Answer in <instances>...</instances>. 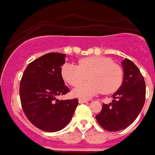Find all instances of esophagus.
I'll return each mask as SVG.
<instances>
[{"label":"esophagus","mask_w":155,"mask_h":155,"mask_svg":"<svg viewBox=\"0 0 155 155\" xmlns=\"http://www.w3.org/2000/svg\"><path fill=\"white\" fill-rule=\"evenodd\" d=\"M78 101L79 103H86V102H88L87 100H85V99H79Z\"/></svg>","instance_id":"34e87169"}]
</instances>
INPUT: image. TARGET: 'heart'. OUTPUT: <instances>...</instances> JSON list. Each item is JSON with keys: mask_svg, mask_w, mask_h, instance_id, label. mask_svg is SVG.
I'll use <instances>...</instances> for the list:
<instances>
[{"mask_svg": "<svg viewBox=\"0 0 155 155\" xmlns=\"http://www.w3.org/2000/svg\"><path fill=\"white\" fill-rule=\"evenodd\" d=\"M88 76L91 81L81 84ZM61 76L72 86L81 84L73 91L76 97L90 98L102 92L111 94L118 90L123 79V71L110 58L94 56L82 58L78 65L64 64Z\"/></svg>", "mask_w": 155, "mask_h": 155, "instance_id": "b5f03b06", "label": "heart"}]
</instances>
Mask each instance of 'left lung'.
Listing matches in <instances>:
<instances>
[{
  "mask_svg": "<svg viewBox=\"0 0 155 155\" xmlns=\"http://www.w3.org/2000/svg\"><path fill=\"white\" fill-rule=\"evenodd\" d=\"M123 81L112 95L113 102L103 104L96 115L98 124L106 130H124L133 123L140 114L146 100V83L140 70L133 61H122Z\"/></svg>",
  "mask_w": 155,
  "mask_h": 155,
  "instance_id": "left-lung-1",
  "label": "left lung"
}]
</instances>
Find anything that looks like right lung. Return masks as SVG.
<instances>
[{"label": "right lung", "instance_id": "right-lung-1", "mask_svg": "<svg viewBox=\"0 0 155 155\" xmlns=\"http://www.w3.org/2000/svg\"><path fill=\"white\" fill-rule=\"evenodd\" d=\"M65 54L49 53L36 59L25 70L20 83L22 109L29 122L45 132L65 128L74 115L78 100H58L70 89L61 76Z\"/></svg>", "mask_w": 155, "mask_h": 155}]
</instances>
